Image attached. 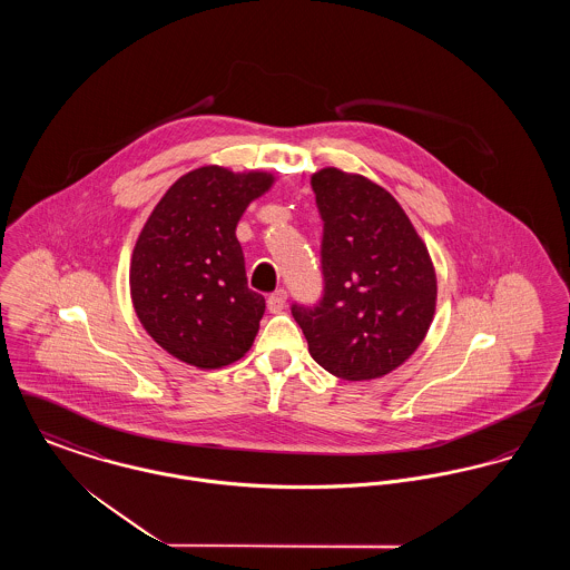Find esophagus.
<instances>
[{"instance_id":"1","label":"esophagus","mask_w":570,"mask_h":570,"mask_svg":"<svg viewBox=\"0 0 570 570\" xmlns=\"http://www.w3.org/2000/svg\"><path fill=\"white\" fill-rule=\"evenodd\" d=\"M286 298H288V293L284 291V288H279V291H275L267 298V307H269V312L272 314H279L284 307H286Z\"/></svg>"}]
</instances>
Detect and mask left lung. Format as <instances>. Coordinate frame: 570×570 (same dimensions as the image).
<instances>
[{
  "mask_svg": "<svg viewBox=\"0 0 570 570\" xmlns=\"http://www.w3.org/2000/svg\"><path fill=\"white\" fill-rule=\"evenodd\" d=\"M323 217V298L293 305L314 361L344 380L400 367L434 321V263L400 203L340 168L312 175Z\"/></svg>",
  "mask_w": 570,
  "mask_h": 570,
  "instance_id": "8db88e82",
  "label": "left lung"
}]
</instances>
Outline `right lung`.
I'll list each match as a JSON object with an SVG mask.
<instances>
[{"mask_svg":"<svg viewBox=\"0 0 570 570\" xmlns=\"http://www.w3.org/2000/svg\"><path fill=\"white\" fill-rule=\"evenodd\" d=\"M273 175L200 166L179 177L136 239L130 293L145 331L175 358L217 370L254 344L265 297L247 288L235 228Z\"/></svg>","mask_w":570,"mask_h":570,"instance_id":"1","label":"right lung"}]
</instances>
